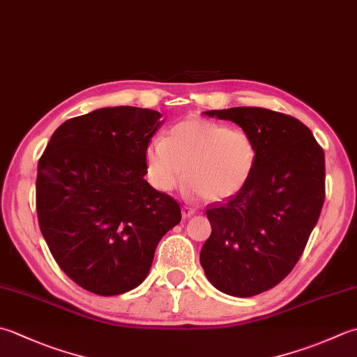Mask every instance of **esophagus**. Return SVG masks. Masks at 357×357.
<instances>
[{
	"instance_id": "1",
	"label": "esophagus",
	"mask_w": 357,
	"mask_h": 357,
	"mask_svg": "<svg viewBox=\"0 0 357 357\" xmlns=\"http://www.w3.org/2000/svg\"><path fill=\"white\" fill-rule=\"evenodd\" d=\"M197 212V208L192 206H183V216L184 218H190V216Z\"/></svg>"
}]
</instances>
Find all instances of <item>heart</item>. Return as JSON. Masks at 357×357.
Returning a JSON list of instances; mask_svg holds the SVG:
<instances>
[{
    "instance_id": "b5f03b06",
    "label": "heart",
    "mask_w": 357,
    "mask_h": 357,
    "mask_svg": "<svg viewBox=\"0 0 357 357\" xmlns=\"http://www.w3.org/2000/svg\"><path fill=\"white\" fill-rule=\"evenodd\" d=\"M257 158L255 139L246 130L206 119L176 123L169 137H153L145 150L146 173L158 190L170 192L187 178L208 201L238 193L252 176Z\"/></svg>"
}]
</instances>
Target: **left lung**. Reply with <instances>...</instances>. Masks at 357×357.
Listing matches in <instances>:
<instances>
[{
    "instance_id": "left-lung-1",
    "label": "left lung",
    "mask_w": 357,
    "mask_h": 357,
    "mask_svg": "<svg viewBox=\"0 0 357 357\" xmlns=\"http://www.w3.org/2000/svg\"><path fill=\"white\" fill-rule=\"evenodd\" d=\"M206 114L240 125L255 139L249 183L207 206L212 234L201 266L216 289L252 297L294 269L322 212L325 153L298 119L266 108L236 107Z\"/></svg>"
}]
</instances>
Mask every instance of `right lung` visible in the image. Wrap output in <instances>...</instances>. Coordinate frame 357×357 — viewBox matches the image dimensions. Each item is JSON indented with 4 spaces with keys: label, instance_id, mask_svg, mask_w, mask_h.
Listing matches in <instances>:
<instances>
[{
    "label": "right lung",
    "instance_id": "right-lung-1",
    "mask_svg": "<svg viewBox=\"0 0 357 357\" xmlns=\"http://www.w3.org/2000/svg\"><path fill=\"white\" fill-rule=\"evenodd\" d=\"M160 113L100 108L54 131L38 160L37 215L59 266L83 289L117 296L144 282L181 207L144 176Z\"/></svg>",
    "mask_w": 357,
    "mask_h": 357
}]
</instances>
